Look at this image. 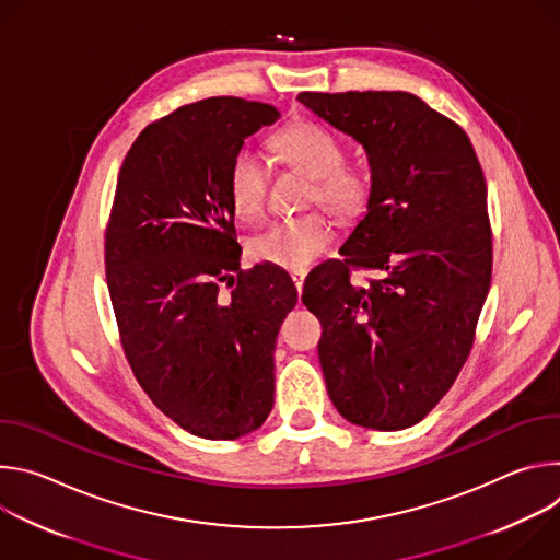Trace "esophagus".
Listing matches in <instances>:
<instances>
[{"mask_svg": "<svg viewBox=\"0 0 560 560\" xmlns=\"http://www.w3.org/2000/svg\"><path fill=\"white\" fill-rule=\"evenodd\" d=\"M290 277H292V281H294L296 290L301 292V288H303V281H305V270H292V272H290Z\"/></svg>", "mask_w": 560, "mask_h": 560, "instance_id": "esophagus-1", "label": "esophagus"}]
</instances>
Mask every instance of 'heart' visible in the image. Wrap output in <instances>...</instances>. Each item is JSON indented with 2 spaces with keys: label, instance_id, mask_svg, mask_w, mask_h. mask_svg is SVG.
<instances>
[{
  "label": "heart",
  "instance_id": "heart-1",
  "mask_svg": "<svg viewBox=\"0 0 560 560\" xmlns=\"http://www.w3.org/2000/svg\"><path fill=\"white\" fill-rule=\"evenodd\" d=\"M277 150L288 164L314 177L310 201H322L341 219H357L368 210L370 182L343 168V145L335 135L310 121H296L279 132ZM228 190L236 217L257 221L268 197V166L259 150L238 148L230 162ZM332 242V223L324 212L281 219L250 242L253 259L283 270H303L322 257Z\"/></svg>",
  "mask_w": 560,
  "mask_h": 560
}]
</instances>
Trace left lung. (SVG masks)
<instances>
[{
  "instance_id": "obj_1",
  "label": "left lung",
  "mask_w": 560,
  "mask_h": 560,
  "mask_svg": "<svg viewBox=\"0 0 560 560\" xmlns=\"http://www.w3.org/2000/svg\"><path fill=\"white\" fill-rule=\"evenodd\" d=\"M365 148V217L316 266L301 301L322 322L318 361L335 408L381 432L423 421L469 357L492 281L483 168L465 130L401 91L301 93ZM352 269H376L359 284Z\"/></svg>"
}]
</instances>
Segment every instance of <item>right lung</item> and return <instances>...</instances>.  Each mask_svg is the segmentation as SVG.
<instances>
[{
    "label": "right lung",
    "mask_w": 560,
    "mask_h": 560,
    "mask_svg": "<svg viewBox=\"0 0 560 560\" xmlns=\"http://www.w3.org/2000/svg\"><path fill=\"white\" fill-rule=\"evenodd\" d=\"M277 119L238 97L182 106L141 130L117 177L106 281L124 354L152 404L201 439L250 434L275 406V346L296 288L277 266L238 268L228 171Z\"/></svg>",
    "instance_id": "obj_1"
}]
</instances>
